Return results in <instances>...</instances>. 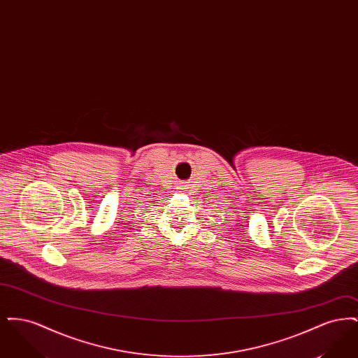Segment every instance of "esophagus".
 I'll list each match as a JSON object with an SVG mask.
<instances>
[{"label":"esophagus","mask_w":358,"mask_h":358,"mask_svg":"<svg viewBox=\"0 0 358 358\" xmlns=\"http://www.w3.org/2000/svg\"><path fill=\"white\" fill-rule=\"evenodd\" d=\"M184 189H189V185H185V187H184Z\"/></svg>","instance_id":"34e87169"}]
</instances>
